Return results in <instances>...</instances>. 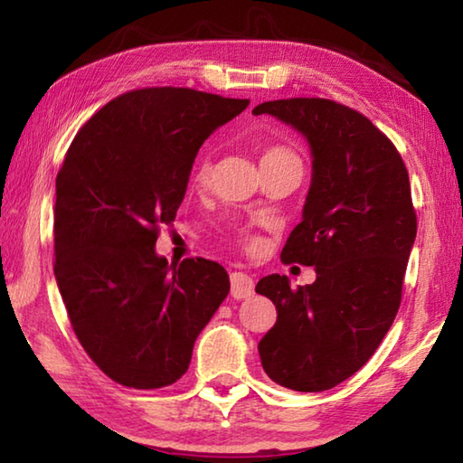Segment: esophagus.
<instances>
[{
    "label": "esophagus",
    "mask_w": 463,
    "mask_h": 463,
    "mask_svg": "<svg viewBox=\"0 0 463 463\" xmlns=\"http://www.w3.org/2000/svg\"><path fill=\"white\" fill-rule=\"evenodd\" d=\"M255 292V284L253 278H249L247 273H232L231 276V296L234 300H245V298H250Z\"/></svg>",
    "instance_id": "obj_1"
}]
</instances>
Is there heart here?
<instances>
[{"instance_id": "1", "label": "heart", "mask_w": 463, "mask_h": 463, "mask_svg": "<svg viewBox=\"0 0 463 463\" xmlns=\"http://www.w3.org/2000/svg\"><path fill=\"white\" fill-rule=\"evenodd\" d=\"M289 156H294V155L289 153L288 148H284V146H269L268 151L263 153L261 163L289 159ZM210 177H213V161H210L208 156H202V159L195 163V167H194L192 182H194V185H198V187H206L210 184ZM253 245H255V242H253Z\"/></svg>"}]
</instances>
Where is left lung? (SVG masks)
<instances>
[{"label": "left lung", "mask_w": 463, "mask_h": 463, "mask_svg": "<svg viewBox=\"0 0 463 463\" xmlns=\"http://www.w3.org/2000/svg\"><path fill=\"white\" fill-rule=\"evenodd\" d=\"M253 114L288 124L310 146L302 221L281 261L317 271L298 289L279 273L260 279L255 292L276 304L278 320L257 349L279 386L323 392L364 367L394 323L417 237L409 171L386 135L336 101H263Z\"/></svg>", "instance_id": "8db88e82"}]
</instances>
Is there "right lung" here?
Wrapping results in <instances>:
<instances>
[{
	"label": "right lung",
	"instance_id": "add662e5",
	"mask_svg": "<svg viewBox=\"0 0 463 463\" xmlns=\"http://www.w3.org/2000/svg\"><path fill=\"white\" fill-rule=\"evenodd\" d=\"M249 99L185 88L128 91L91 116L57 175L54 278L77 339L122 386L163 388L229 294L216 261L167 263L159 226L175 221L200 146Z\"/></svg>",
	"mask_w": 463,
	"mask_h": 463
}]
</instances>
